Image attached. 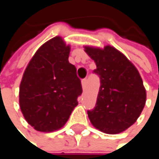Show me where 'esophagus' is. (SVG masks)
I'll return each instance as SVG.
<instances>
[{
	"mask_svg": "<svg viewBox=\"0 0 159 159\" xmlns=\"http://www.w3.org/2000/svg\"><path fill=\"white\" fill-rule=\"evenodd\" d=\"M86 83H87V79L86 78H84V79L82 80V86H83V88L84 89L85 88V86H86Z\"/></svg>",
	"mask_w": 159,
	"mask_h": 159,
	"instance_id": "34e87169",
	"label": "esophagus"
}]
</instances>
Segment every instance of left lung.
Masks as SVG:
<instances>
[{"label": "left lung", "mask_w": 159, "mask_h": 159, "mask_svg": "<svg viewBox=\"0 0 159 159\" xmlns=\"http://www.w3.org/2000/svg\"><path fill=\"white\" fill-rule=\"evenodd\" d=\"M84 51L94 60V73L100 78V87L94 110L87 111L98 130L117 134L127 130L139 118L146 100V91L136 67L120 51L85 46Z\"/></svg>", "instance_id": "1"}]
</instances>
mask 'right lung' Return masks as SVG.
Returning a JSON list of instances; mask_svg holds the SVG:
<instances>
[{
  "mask_svg": "<svg viewBox=\"0 0 159 159\" xmlns=\"http://www.w3.org/2000/svg\"><path fill=\"white\" fill-rule=\"evenodd\" d=\"M70 46L55 37L39 48L26 66L19 88V105L37 131L61 128L78 105L82 94L76 68L68 61Z\"/></svg>",
  "mask_w": 159,
  "mask_h": 159,
  "instance_id": "add662e5",
  "label": "right lung"
}]
</instances>
